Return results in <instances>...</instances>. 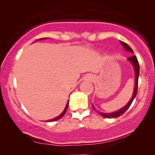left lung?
I'll return each mask as SVG.
<instances>
[{"mask_svg":"<svg viewBox=\"0 0 155 155\" xmlns=\"http://www.w3.org/2000/svg\"><path fill=\"white\" fill-rule=\"evenodd\" d=\"M120 43L122 45V47H123L126 50L130 51V52H133V49H131L130 47L128 44L124 43L123 41H120ZM127 59H128L129 61L132 63L133 67H134V70H135L136 84H135V88H134V92H133V95L132 96V97H131L130 101L127 103V104L125 106H124L122 108H121V109L119 110V111L113 112V113H109V114H105V113H101V112H100V114L102 117H105V118H116V117H118L121 116V115L123 114L124 112L127 111V110L129 108L131 104L133 103V100H134V98L136 97V96L137 95V92H138V76H139V70H140L139 63H138V59H137L136 55H132V56L129 57Z\"/></svg>","mask_w":155,"mask_h":155,"instance_id":"left-lung-1","label":"left lung"}]
</instances>
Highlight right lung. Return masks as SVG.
Returning <instances> with one entry per match:
<instances>
[{"label":"right lung","instance_id":"1","mask_svg":"<svg viewBox=\"0 0 155 155\" xmlns=\"http://www.w3.org/2000/svg\"><path fill=\"white\" fill-rule=\"evenodd\" d=\"M68 106V103H67V104H66V106H65V109H64V111H63V113H62L61 114H60V115H59V116H58V117H55V118L52 119V120H48V122H54V121L58 120H60V119H61L62 117H63L64 116V115H65V112H66V111H67Z\"/></svg>","mask_w":155,"mask_h":155}]
</instances>
